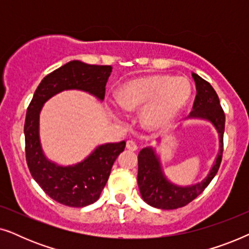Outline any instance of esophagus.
Instances as JSON below:
<instances>
[{"label":"esophagus","instance_id":"esophagus-1","mask_svg":"<svg viewBox=\"0 0 249 249\" xmlns=\"http://www.w3.org/2000/svg\"><path fill=\"white\" fill-rule=\"evenodd\" d=\"M125 147H127L128 149H130V151H136V149L138 148V146H137V144H136V142H134V141H127Z\"/></svg>","mask_w":249,"mask_h":249}]
</instances>
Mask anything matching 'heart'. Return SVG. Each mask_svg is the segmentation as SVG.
<instances>
[{
    "mask_svg": "<svg viewBox=\"0 0 249 249\" xmlns=\"http://www.w3.org/2000/svg\"><path fill=\"white\" fill-rule=\"evenodd\" d=\"M190 93V84L185 78L148 74L125 83L119 93V102L128 111L144 107L142 124L149 128H162L182 111Z\"/></svg>",
    "mask_w": 249,
    "mask_h": 249,
    "instance_id": "heart-1",
    "label": "heart"
}]
</instances>
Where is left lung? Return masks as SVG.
<instances>
[{
    "label": "left lung",
    "instance_id": "left-lung-1",
    "mask_svg": "<svg viewBox=\"0 0 249 249\" xmlns=\"http://www.w3.org/2000/svg\"><path fill=\"white\" fill-rule=\"evenodd\" d=\"M192 76L195 80L197 94L188 119H202L214 125L219 134V153L209 175L202 181L190 186H178L166 178L162 170L161 160L155 149L153 147L142 148L138 154V187L142 199L156 209H179L195 199L215 177L222 160L226 117L219 96L210 83L194 72Z\"/></svg>",
    "mask_w": 249,
    "mask_h": 249
}]
</instances>
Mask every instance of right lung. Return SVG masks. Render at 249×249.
I'll return each mask as SVG.
<instances>
[{"label": "right lung", "mask_w": 249, "mask_h": 249, "mask_svg": "<svg viewBox=\"0 0 249 249\" xmlns=\"http://www.w3.org/2000/svg\"><path fill=\"white\" fill-rule=\"evenodd\" d=\"M111 66H94L73 60L44 78L27 108L25 121L26 160L35 181L51 198L70 207L96 202L107 185L112 165L125 142L97 146L86 159L72 165H59L44 154L39 139V114L43 105L63 90L77 89L104 100Z\"/></svg>", "instance_id": "1"}]
</instances>
